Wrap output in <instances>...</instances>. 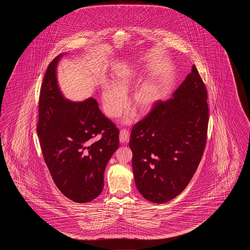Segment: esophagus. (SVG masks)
Here are the masks:
<instances>
[{
    "label": "esophagus",
    "mask_w": 250,
    "mask_h": 250,
    "mask_svg": "<svg viewBox=\"0 0 250 250\" xmlns=\"http://www.w3.org/2000/svg\"><path fill=\"white\" fill-rule=\"evenodd\" d=\"M119 139L121 143H127L128 139H129V132L127 131V129H122L120 131V136H119Z\"/></svg>",
    "instance_id": "obj_1"
}]
</instances>
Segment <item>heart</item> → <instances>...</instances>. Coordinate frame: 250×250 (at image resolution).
I'll return each instance as SVG.
<instances>
[{"mask_svg":"<svg viewBox=\"0 0 250 250\" xmlns=\"http://www.w3.org/2000/svg\"><path fill=\"white\" fill-rule=\"evenodd\" d=\"M139 80V72L136 66L129 65L120 69L113 78L112 85H107L102 91L104 111L110 118L119 117L127 106L126 94ZM158 98V86L153 78H148L139 83L129 96L130 105L141 114L148 113L154 108ZM135 113L127 114L123 123H132Z\"/></svg>","mask_w":250,"mask_h":250,"instance_id":"obj_1","label":"heart"}]
</instances>
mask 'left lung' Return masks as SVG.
<instances>
[{"instance_id":"obj_1","label":"left lung","mask_w":250,"mask_h":250,"mask_svg":"<svg viewBox=\"0 0 250 250\" xmlns=\"http://www.w3.org/2000/svg\"><path fill=\"white\" fill-rule=\"evenodd\" d=\"M208 92L196 66L167 101L155 103L132 128L135 183L146 199L168 202L183 191L202 158L208 133Z\"/></svg>"}]
</instances>
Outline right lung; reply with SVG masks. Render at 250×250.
<instances>
[{
  "instance_id": "right-lung-1",
  "label": "right lung",
  "mask_w": 250,
  "mask_h": 250,
  "mask_svg": "<svg viewBox=\"0 0 250 250\" xmlns=\"http://www.w3.org/2000/svg\"><path fill=\"white\" fill-rule=\"evenodd\" d=\"M65 53L49 64L39 98L38 131L42 156L55 185L77 203L101 194L107 163L119 147V129L97 102L69 101L59 86L57 67ZM102 134L96 143L92 138Z\"/></svg>"
}]
</instances>
